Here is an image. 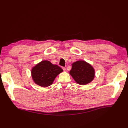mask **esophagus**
Masks as SVG:
<instances>
[{
    "label": "esophagus",
    "mask_w": 128,
    "mask_h": 128,
    "mask_svg": "<svg viewBox=\"0 0 128 128\" xmlns=\"http://www.w3.org/2000/svg\"><path fill=\"white\" fill-rule=\"evenodd\" d=\"M62 69H63L64 72H67V70H66V68L62 67Z\"/></svg>",
    "instance_id": "esophagus-1"
}]
</instances>
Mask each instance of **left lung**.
<instances>
[{"mask_svg": "<svg viewBox=\"0 0 128 128\" xmlns=\"http://www.w3.org/2000/svg\"><path fill=\"white\" fill-rule=\"evenodd\" d=\"M69 74L76 83L80 85H86L94 79L95 72L90 64L85 61L79 60L72 64Z\"/></svg>", "mask_w": 128, "mask_h": 128, "instance_id": "left-lung-1", "label": "left lung"}]
</instances>
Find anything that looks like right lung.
I'll list each match as a JSON object with an SVG mask.
<instances>
[{
    "label": "right lung",
    "mask_w": 128,
    "mask_h": 128,
    "mask_svg": "<svg viewBox=\"0 0 128 128\" xmlns=\"http://www.w3.org/2000/svg\"><path fill=\"white\" fill-rule=\"evenodd\" d=\"M63 70L51 62L44 60L37 64L32 69V76L34 82L42 87L51 86L56 77Z\"/></svg>",
    "instance_id": "right-lung-1"
}]
</instances>
